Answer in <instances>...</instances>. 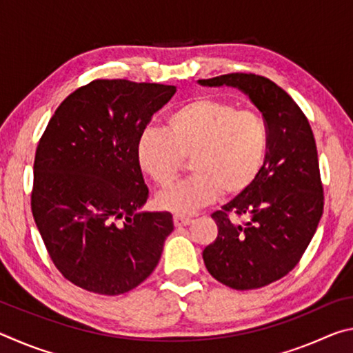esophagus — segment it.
Wrapping results in <instances>:
<instances>
[{
	"label": "esophagus",
	"mask_w": 353,
	"mask_h": 353,
	"mask_svg": "<svg viewBox=\"0 0 353 353\" xmlns=\"http://www.w3.org/2000/svg\"><path fill=\"white\" fill-rule=\"evenodd\" d=\"M172 221H174V225L176 227H182V225L191 224V221H193V219L188 218V216H182V214H176L174 219H172Z\"/></svg>",
	"instance_id": "1"
}]
</instances>
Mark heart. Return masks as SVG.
<instances>
[{"mask_svg":"<svg viewBox=\"0 0 353 353\" xmlns=\"http://www.w3.org/2000/svg\"><path fill=\"white\" fill-rule=\"evenodd\" d=\"M270 151L263 117L216 98H196L172 110L166 130L148 128L137 140L140 168L166 188L191 159L193 176L162 191L157 204L191 214L224 196H238L259 179Z\"/></svg>","mask_w":353,"mask_h":353,"instance_id":"1","label":"heart"}]
</instances>
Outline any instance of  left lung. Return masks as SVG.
Here are the masks:
<instances>
[{
  "label": "left lung",
  "mask_w": 353,
  "mask_h": 353,
  "mask_svg": "<svg viewBox=\"0 0 353 353\" xmlns=\"http://www.w3.org/2000/svg\"><path fill=\"white\" fill-rule=\"evenodd\" d=\"M199 82L248 93L270 129V151L259 179L212 214L218 236L202 252L218 282L234 290L261 288L301 261L324 210L313 130L296 101L265 76L230 73ZM234 216L248 221L236 225Z\"/></svg>",
  "instance_id": "1"
}]
</instances>
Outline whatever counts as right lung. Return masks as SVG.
Segmentation results:
<instances>
[{
    "label": "right lung",
    "instance_id": "add662e5",
    "mask_svg": "<svg viewBox=\"0 0 353 353\" xmlns=\"http://www.w3.org/2000/svg\"><path fill=\"white\" fill-rule=\"evenodd\" d=\"M174 85L94 79L62 101L37 145L31 210L52 263L79 288L104 296L151 276L174 224L137 213L149 190L137 140Z\"/></svg>",
    "mask_w": 353,
    "mask_h": 353
}]
</instances>
